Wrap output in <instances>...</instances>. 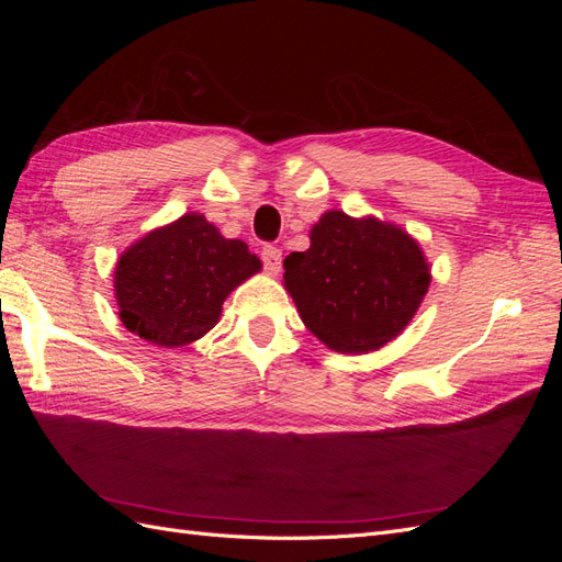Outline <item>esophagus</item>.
<instances>
[{"label": "esophagus", "mask_w": 562, "mask_h": 562, "mask_svg": "<svg viewBox=\"0 0 562 562\" xmlns=\"http://www.w3.org/2000/svg\"><path fill=\"white\" fill-rule=\"evenodd\" d=\"M281 250L274 248V246H267L262 248V262H265V271L271 277H277L281 271Z\"/></svg>", "instance_id": "obj_1"}]
</instances>
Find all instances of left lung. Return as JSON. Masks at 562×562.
<instances>
[{
	"label": "left lung",
	"mask_w": 562,
	"mask_h": 562,
	"mask_svg": "<svg viewBox=\"0 0 562 562\" xmlns=\"http://www.w3.org/2000/svg\"><path fill=\"white\" fill-rule=\"evenodd\" d=\"M283 285L304 326L339 353H370L396 339L429 291L417 239L375 215L326 211L310 248L283 260Z\"/></svg>",
	"instance_id": "obj_1"
}]
</instances>
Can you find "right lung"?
I'll use <instances>...</instances> for the list:
<instances>
[{
	"label": "right lung",
	"instance_id": "obj_1",
	"mask_svg": "<svg viewBox=\"0 0 562 562\" xmlns=\"http://www.w3.org/2000/svg\"><path fill=\"white\" fill-rule=\"evenodd\" d=\"M260 269V258L241 239H225L206 217L190 211L119 255V318L151 345L184 347L215 326L229 293Z\"/></svg>",
	"mask_w": 562,
	"mask_h": 562
}]
</instances>
